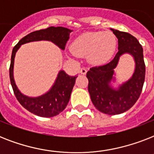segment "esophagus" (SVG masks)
I'll use <instances>...</instances> for the list:
<instances>
[{"mask_svg":"<svg viewBox=\"0 0 154 154\" xmlns=\"http://www.w3.org/2000/svg\"><path fill=\"white\" fill-rule=\"evenodd\" d=\"M80 72H81V74L85 75L87 72V69H85V68H82V69H81V70H80Z\"/></svg>","mask_w":154,"mask_h":154,"instance_id":"obj_1","label":"esophagus"}]
</instances>
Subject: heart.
<instances>
[{"label": "heart", "instance_id": "1", "mask_svg": "<svg viewBox=\"0 0 154 154\" xmlns=\"http://www.w3.org/2000/svg\"><path fill=\"white\" fill-rule=\"evenodd\" d=\"M117 45V37L112 32H87L73 40L71 50L79 57L87 56V60L92 65H101L112 57Z\"/></svg>", "mask_w": 154, "mask_h": 154}]
</instances>
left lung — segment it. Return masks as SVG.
<instances>
[{
    "label": "left lung",
    "instance_id": "1",
    "mask_svg": "<svg viewBox=\"0 0 154 154\" xmlns=\"http://www.w3.org/2000/svg\"><path fill=\"white\" fill-rule=\"evenodd\" d=\"M118 40V52L109 63L91 68L87 72L88 90L94 106L100 112L109 115L120 114L129 110L141 95L146 75L143 49L136 37L128 32L110 29ZM125 53L130 54L135 61V69L127 82L117 89L112 86L115 81L114 69L119 57Z\"/></svg>",
    "mask_w": 154,
    "mask_h": 154
}]
</instances>
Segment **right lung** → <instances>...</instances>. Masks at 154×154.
<instances>
[{
    "label": "right lung",
    "instance_id": "add662e5",
    "mask_svg": "<svg viewBox=\"0 0 154 154\" xmlns=\"http://www.w3.org/2000/svg\"><path fill=\"white\" fill-rule=\"evenodd\" d=\"M70 30L64 27H49L30 32L19 41L13 48L11 56V64L9 67V77L13 92L17 101L23 107L33 114L42 117H52L62 112L69 101L70 95L74 86L77 76L71 77L64 70L58 72L55 82L49 91L42 96L31 97L25 96L18 89L13 77V65L16 53L21 45L32 42L49 41L64 50L68 40L69 39Z\"/></svg>",
    "mask_w": 154,
    "mask_h": 154
}]
</instances>
